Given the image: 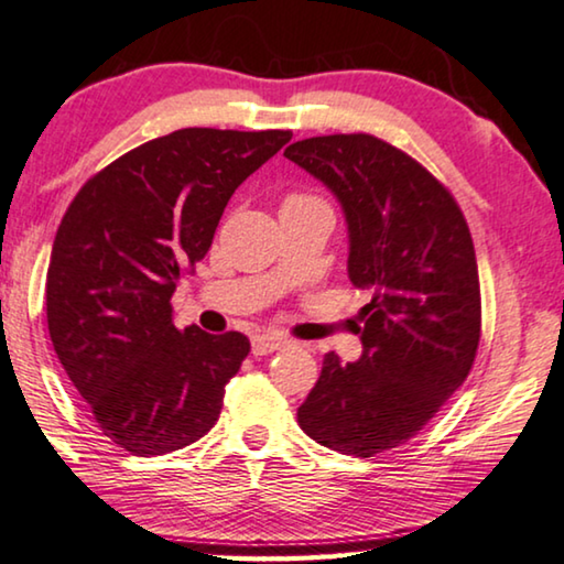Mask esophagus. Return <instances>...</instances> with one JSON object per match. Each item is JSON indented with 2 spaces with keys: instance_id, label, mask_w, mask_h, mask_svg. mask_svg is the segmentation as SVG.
<instances>
[{
  "instance_id": "1",
  "label": "esophagus",
  "mask_w": 564,
  "mask_h": 564,
  "mask_svg": "<svg viewBox=\"0 0 564 564\" xmlns=\"http://www.w3.org/2000/svg\"><path fill=\"white\" fill-rule=\"evenodd\" d=\"M285 347V339L281 335H273V332H260V335L252 337V352L256 355H268Z\"/></svg>"
}]
</instances>
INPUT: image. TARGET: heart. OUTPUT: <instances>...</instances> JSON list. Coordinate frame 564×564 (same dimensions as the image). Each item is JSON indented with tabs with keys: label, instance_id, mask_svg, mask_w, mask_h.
<instances>
[{
	"label": "heart",
	"instance_id": "heart-1",
	"mask_svg": "<svg viewBox=\"0 0 564 564\" xmlns=\"http://www.w3.org/2000/svg\"><path fill=\"white\" fill-rule=\"evenodd\" d=\"M296 202H316V199H312V196H296V194H293L283 204H296Z\"/></svg>",
	"mask_w": 564,
	"mask_h": 564
}]
</instances>
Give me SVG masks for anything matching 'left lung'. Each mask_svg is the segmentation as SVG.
<instances>
[{"label":"left lung","mask_w":564,"mask_h":564,"mask_svg":"<svg viewBox=\"0 0 564 564\" xmlns=\"http://www.w3.org/2000/svg\"><path fill=\"white\" fill-rule=\"evenodd\" d=\"M285 158L337 196L347 275L368 289L362 355H324L299 426L343 455L399 447L463 386L480 343V281L457 202L414 158L372 134H324Z\"/></svg>","instance_id":"obj_1"}]
</instances>
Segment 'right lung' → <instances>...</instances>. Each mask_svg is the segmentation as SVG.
I'll return each mask as SVG.
<instances>
[{"instance_id": "right-lung-1", "label": "right lung", "mask_w": 564, "mask_h": 564, "mask_svg": "<svg viewBox=\"0 0 564 564\" xmlns=\"http://www.w3.org/2000/svg\"><path fill=\"white\" fill-rule=\"evenodd\" d=\"M289 140V130L186 127L117 158L63 214L47 332L101 434L132 455L181 449L217 424L250 339L181 332L171 296L212 248L235 188Z\"/></svg>"}]
</instances>
